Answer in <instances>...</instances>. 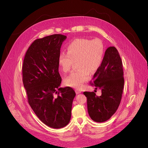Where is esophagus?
I'll return each instance as SVG.
<instances>
[{"label":"esophagus","instance_id":"1","mask_svg":"<svg viewBox=\"0 0 148 148\" xmlns=\"http://www.w3.org/2000/svg\"><path fill=\"white\" fill-rule=\"evenodd\" d=\"M75 92H76V94H78L81 93V90L76 89V90H75Z\"/></svg>","mask_w":148,"mask_h":148}]
</instances>
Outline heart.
<instances>
[{"label": "heart", "instance_id": "obj_1", "mask_svg": "<svg viewBox=\"0 0 148 148\" xmlns=\"http://www.w3.org/2000/svg\"><path fill=\"white\" fill-rule=\"evenodd\" d=\"M104 56V47L99 39L75 38L67 45V53L61 52L58 58V66L63 73L71 70L77 61L78 70L72 72L65 79L67 86L81 89L91 77V71H96L101 66Z\"/></svg>", "mask_w": 148, "mask_h": 148}]
</instances>
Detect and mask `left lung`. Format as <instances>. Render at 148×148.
<instances>
[{"mask_svg":"<svg viewBox=\"0 0 148 148\" xmlns=\"http://www.w3.org/2000/svg\"><path fill=\"white\" fill-rule=\"evenodd\" d=\"M122 62L117 49L108 47L105 52L100 67L97 70L91 85L101 90L98 97L94 92L85 91L88 112L97 122L108 120L116 111L122 98L124 85Z\"/></svg>","mask_w":148,"mask_h":148,"instance_id":"obj_1","label":"left lung"}]
</instances>
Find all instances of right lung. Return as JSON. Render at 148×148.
<instances>
[{
	"label": "right lung",
	"instance_id": "right-lung-1",
	"mask_svg": "<svg viewBox=\"0 0 148 148\" xmlns=\"http://www.w3.org/2000/svg\"><path fill=\"white\" fill-rule=\"evenodd\" d=\"M67 36L56 34L35 40L27 50L22 75L30 106L40 120L49 127L66 126L71 116L74 90L60 88L61 77L58 58Z\"/></svg>",
	"mask_w": 148,
	"mask_h": 148
}]
</instances>
